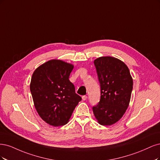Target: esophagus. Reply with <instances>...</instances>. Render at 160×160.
I'll return each mask as SVG.
<instances>
[{
	"label": "esophagus",
	"mask_w": 160,
	"mask_h": 160,
	"mask_svg": "<svg viewBox=\"0 0 160 160\" xmlns=\"http://www.w3.org/2000/svg\"><path fill=\"white\" fill-rule=\"evenodd\" d=\"M82 100H86L87 99V96H82Z\"/></svg>",
	"instance_id": "esophagus-1"
}]
</instances>
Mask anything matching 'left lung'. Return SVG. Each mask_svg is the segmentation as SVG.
I'll return each mask as SVG.
<instances>
[{"instance_id":"1","label":"left lung","mask_w":160,"mask_h":160,"mask_svg":"<svg viewBox=\"0 0 160 160\" xmlns=\"http://www.w3.org/2000/svg\"><path fill=\"white\" fill-rule=\"evenodd\" d=\"M100 84V100L92 107L100 125L114 124L124 114L130 104L133 80L128 66L120 60L103 56L94 62Z\"/></svg>"}]
</instances>
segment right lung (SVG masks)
Wrapping results in <instances>:
<instances>
[{
	"instance_id": "obj_1",
	"label": "right lung",
	"mask_w": 160,
	"mask_h": 160,
	"mask_svg": "<svg viewBox=\"0 0 160 160\" xmlns=\"http://www.w3.org/2000/svg\"><path fill=\"white\" fill-rule=\"evenodd\" d=\"M73 68L62 60H51L40 66L32 76L30 89L35 108L51 126L66 124L82 100L69 80Z\"/></svg>"
}]
</instances>
